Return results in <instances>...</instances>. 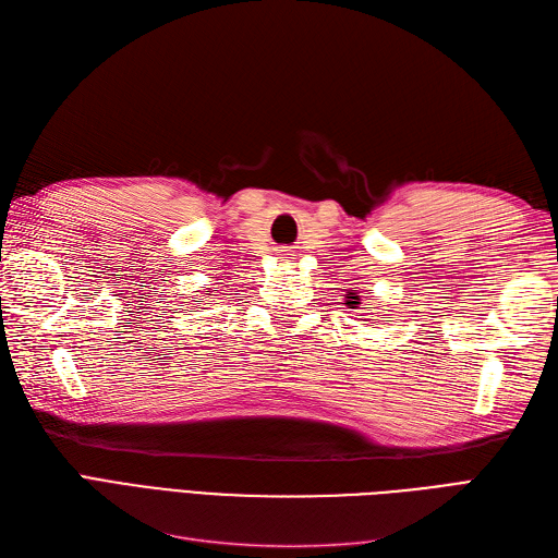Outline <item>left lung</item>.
Listing matches in <instances>:
<instances>
[{
	"label": "left lung",
	"mask_w": 558,
	"mask_h": 558,
	"mask_svg": "<svg viewBox=\"0 0 558 558\" xmlns=\"http://www.w3.org/2000/svg\"><path fill=\"white\" fill-rule=\"evenodd\" d=\"M347 298H349V300H347L349 310H353V307H356V305H361V295H356V293H349Z\"/></svg>",
	"instance_id": "obj_1"
}]
</instances>
